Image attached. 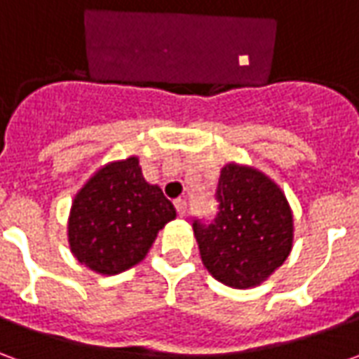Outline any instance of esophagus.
Returning a JSON list of instances; mask_svg holds the SVG:
<instances>
[{
  "instance_id": "34e87169",
  "label": "esophagus",
  "mask_w": 359,
  "mask_h": 359,
  "mask_svg": "<svg viewBox=\"0 0 359 359\" xmlns=\"http://www.w3.org/2000/svg\"><path fill=\"white\" fill-rule=\"evenodd\" d=\"M175 208H177V213H179L180 217H184L187 215V200H182V198H179V200H175Z\"/></svg>"
}]
</instances>
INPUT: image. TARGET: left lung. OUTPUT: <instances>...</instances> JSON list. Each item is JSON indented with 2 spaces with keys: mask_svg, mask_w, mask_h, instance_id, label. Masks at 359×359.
Instances as JSON below:
<instances>
[{
  "mask_svg": "<svg viewBox=\"0 0 359 359\" xmlns=\"http://www.w3.org/2000/svg\"><path fill=\"white\" fill-rule=\"evenodd\" d=\"M210 225L192 223L200 256L219 283L252 288L275 273L292 250V211L273 180L246 165L221 169Z\"/></svg>",
  "mask_w": 359,
  "mask_h": 359,
  "instance_id": "obj_1",
  "label": "left lung"
}]
</instances>
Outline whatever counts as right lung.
<instances>
[{
    "instance_id": "right-lung-1",
    "label": "right lung",
    "mask_w": 359,
    "mask_h": 359,
    "mask_svg": "<svg viewBox=\"0 0 359 359\" xmlns=\"http://www.w3.org/2000/svg\"><path fill=\"white\" fill-rule=\"evenodd\" d=\"M177 211L142 175L138 157L103 165L76 192L69 215V246L88 269L117 275L140 264L157 233Z\"/></svg>"
}]
</instances>
